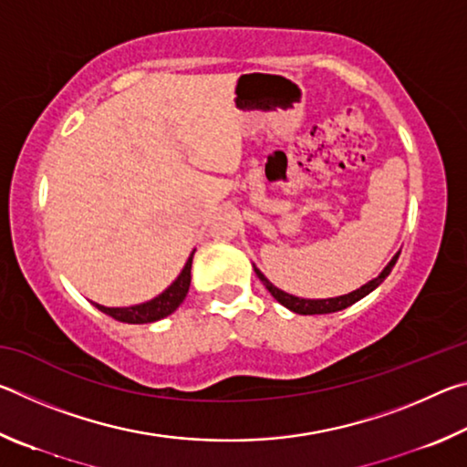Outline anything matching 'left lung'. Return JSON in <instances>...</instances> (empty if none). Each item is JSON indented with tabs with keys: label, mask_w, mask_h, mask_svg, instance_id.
<instances>
[{
	"label": "left lung",
	"mask_w": 467,
	"mask_h": 467,
	"mask_svg": "<svg viewBox=\"0 0 467 467\" xmlns=\"http://www.w3.org/2000/svg\"><path fill=\"white\" fill-rule=\"evenodd\" d=\"M398 257H400V251L395 253V255L391 257V262L383 267V272L379 274L377 278L368 280L367 284H362L360 288L348 292V295L336 296V298H300V296H295V295H288V292H284L278 286H274V284L267 280L265 275L259 272L255 265H253V270H255L257 278L264 282V286L270 290V295L275 300H278L280 305H284V306H286V309H290L292 313H298V315H326V313L342 311V309H346V306H350V305L357 303V300L370 295V292H373L379 286V284H381L387 278V275L391 274L395 262H398Z\"/></svg>",
	"instance_id": "obj_1"
}]
</instances>
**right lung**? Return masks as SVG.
<instances>
[{"label": "right lung", "instance_id": "right-lung-1", "mask_svg": "<svg viewBox=\"0 0 467 467\" xmlns=\"http://www.w3.org/2000/svg\"><path fill=\"white\" fill-rule=\"evenodd\" d=\"M193 253H195V249L192 251V255L187 257L183 270H181L175 282H172L167 290H162L161 295L154 296L152 300H146V303L131 305V306H105L99 303H94V306H97L99 311L107 313L109 317L123 321V323H154V321L169 317L171 313L177 311V306L183 303L187 296L189 284H192Z\"/></svg>", "mask_w": 467, "mask_h": 467}]
</instances>
